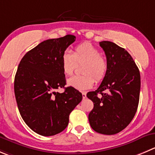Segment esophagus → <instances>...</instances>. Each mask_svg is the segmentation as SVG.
<instances>
[{"label":"esophagus","instance_id":"obj_1","mask_svg":"<svg viewBox=\"0 0 155 155\" xmlns=\"http://www.w3.org/2000/svg\"><path fill=\"white\" fill-rule=\"evenodd\" d=\"M82 97H83V99H85L87 97V94L85 92H83L82 93Z\"/></svg>","mask_w":155,"mask_h":155}]
</instances>
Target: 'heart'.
I'll use <instances>...</instances> for the list:
<instances>
[{"label": "heart", "mask_w": 155, "mask_h": 155, "mask_svg": "<svg viewBox=\"0 0 155 155\" xmlns=\"http://www.w3.org/2000/svg\"><path fill=\"white\" fill-rule=\"evenodd\" d=\"M82 64L83 75L73 76L67 81L68 86L81 91L91 89L94 86V78L97 82L104 80L108 70L107 59L98 48L89 42L77 45L73 53L66 50L61 54V65L64 74L71 75L77 64Z\"/></svg>", "instance_id": "1"}]
</instances>
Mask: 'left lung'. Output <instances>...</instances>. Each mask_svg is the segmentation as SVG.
<instances>
[{"instance_id":"obj_1","label":"left lung","mask_w":155,"mask_h":155,"mask_svg":"<svg viewBox=\"0 0 155 155\" xmlns=\"http://www.w3.org/2000/svg\"><path fill=\"white\" fill-rule=\"evenodd\" d=\"M100 45L106 54L108 70L97 90L87 94L94 103L88 119L95 132L114 135L123 130L135 116L141 78L133 58L125 48L110 41H102ZM98 93L101 97H98Z\"/></svg>"}]
</instances>
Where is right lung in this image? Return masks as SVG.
<instances>
[{
  "instance_id": "right-lung-1",
  "label": "right lung",
  "mask_w": 155,
  "mask_h": 155,
  "mask_svg": "<svg viewBox=\"0 0 155 155\" xmlns=\"http://www.w3.org/2000/svg\"><path fill=\"white\" fill-rule=\"evenodd\" d=\"M76 37L66 35L47 39L26 53L20 61L14 79L17 107L26 124L37 134L51 136L62 132L69 115L82 101V94L72 87L63 93L65 75L61 57Z\"/></svg>"
}]
</instances>
